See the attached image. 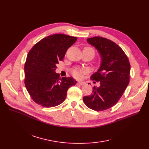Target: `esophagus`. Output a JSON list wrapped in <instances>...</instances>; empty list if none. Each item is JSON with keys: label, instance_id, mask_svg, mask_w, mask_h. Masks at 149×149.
Returning a JSON list of instances; mask_svg holds the SVG:
<instances>
[{"label": "esophagus", "instance_id": "esophagus-1", "mask_svg": "<svg viewBox=\"0 0 149 149\" xmlns=\"http://www.w3.org/2000/svg\"><path fill=\"white\" fill-rule=\"evenodd\" d=\"M78 84L79 85H80V86H84V85H86V82H84V81H78Z\"/></svg>", "mask_w": 149, "mask_h": 149}]
</instances>
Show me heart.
<instances>
[{
	"mask_svg": "<svg viewBox=\"0 0 149 149\" xmlns=\"http://www.w3.org/2000/svg\"><path fill=\"white\" fill-rule=\"evenodd\" d=\"M88 48V49H92L90 48ZM85 72L84 70L80 69V68H76V69H75V70L73 71V75H74L75 77H79L81 76L82 73H83V72Z\"/></svg>",
	"mask_w": 149,
	"mask_h": 149,
	"instance_id": "1",
	"label": "heart"
}]
</instances>
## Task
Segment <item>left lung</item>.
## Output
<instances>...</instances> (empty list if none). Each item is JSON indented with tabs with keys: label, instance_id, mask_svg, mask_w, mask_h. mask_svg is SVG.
<instances>
[{
	"label": "left lung",
	"instance_id": "8db88e82",
	"mask_svg": "<svg viewBox=\"0 0 149 149\" xmlns=\"http://www.w3.org/2000/svg\"><path fill=\"white\" fill-rule=\"evenodd\" d=\"M87 41L101 56L100 67L91 76V79L100 81V86H95L93 93L84 96L83 101L90 109L105 110L118 102L128 86L130 62L122 48L114 42L100 36L88 38Z\"/></svg>",
	"mask_w": 149,
	"mask_h": 149
}]
</instances>
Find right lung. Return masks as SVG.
<instances>
[{"label":"right lung","mask_w":149,"mask_h":149,"mask_svg":"<svg viewBox=\"0 0 149 149\" xmlns=\"http://www.w3.org/2000/svg\"><path fill=\"white\" fill-rule=\"evenodd\" d=\"M77 38L55 34L40 40L31 49L25 64V84L33 100L44 107H53L65 101L68 89L75 86L72 77H60L56 64Z\"/></svg>","instance_id":"obj_1"}]
</instances>
